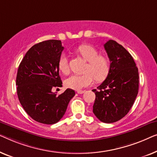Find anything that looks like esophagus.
I'll list each match as a JSON object with an SVG mask.
<instances>
[{
    "label": "esophagus",
    "mask_w": 157,
    "mask_h": 157,
    "mask_svg": "<svg viewBox=\"0 0 157 157\" xmlns=\"http://www.w3.org/2000/svg\"><path fill=\"white\" fill-rule=\"evenodd\" d=\"M77 92H78V94H83L84 92H85V90H78Z\"/></svg>",
    "instance_id": "34e87169"
}]
</instances>
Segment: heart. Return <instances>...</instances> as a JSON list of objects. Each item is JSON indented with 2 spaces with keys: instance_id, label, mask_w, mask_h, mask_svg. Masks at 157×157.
Returning a JSON list of instances; mask_svg holds the SVG:
<instances>
[{
  "instance_id": "heart-1",
  "label": "heart",
  "mask_w": 157,
  "mask_h": 157,
  "mask_svg": "<svg viewBox=\"0 0 157 157\" xmlns=\"http://www.w3.org/2000/svg\"><path fill=\"white\" fill-rule=\"evenodd\" d=\"M77 52L84 59L88 62L85 71L86 73L82 75H73L68 78L65 81V85L67 87L79 90L92 85L94 79L100 82L107 78L110 70V63L108 58L100 56L98 50L89 45H80ZM58 68L64 74L69 73V63L65 55H62L59 57Z\"/></svg>"
}]
</instances>
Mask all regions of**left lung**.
I'll return each instance as SVG.
<instances>
[{
    "label": "left lung",
    "mask_w": 157,
    "mask_h": 157,
    "mask_svg": "<svg viewBox=\"0 0 157 157\" xmlns=\"http://www.w3.org/2000/svg\"><path fill=\"white\" fill-rule=\"evenodd\" d=\"M110 61L109 74L98 90L93 113L101 122L113 123L122 119L131 109L139 90V72L129 52L116 41L104 45Z\"/></svg>",
    "instance_id": "obj_1"
}]
</instances>
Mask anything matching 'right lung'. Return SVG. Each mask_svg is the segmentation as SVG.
Masks as SVG:
<instances>
[{
	"label": "right lung",
	"instance_id": "right-lung-1",
	"mask_svg": "<svg viewBox=\"0 0 157 157\" xmlns=\"http://www.w3.org/2000/svg\"><path fill=\"white\" fill-rule=\"evenodd\" d=\"M63 49L61 41L57 40L35 44L26 52L17 70L16 86L20 102L30 117L45 124L59 122L75 94L69 88L59 95L52 91L63 84L58 61Z\"/></svg>",
	"mask_w": 157,
	"mask_h": 157
}]
</instances>
